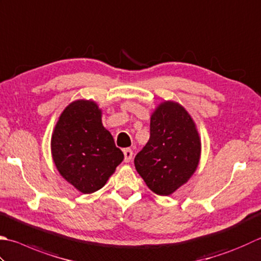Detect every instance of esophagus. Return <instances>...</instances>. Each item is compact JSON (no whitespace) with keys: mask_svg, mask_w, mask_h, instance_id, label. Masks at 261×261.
Returning <instances> with one entry per match:
<instances>
[{"mask_svg":"<svg viewBox=\"0 0 261 261\" xmlns=\"http://www.w3.org/2000/svg\"><path fill=\"white\" fill-rule=\"evenodd\" d=\"M123 154H124V162L129 163L132 158V155H134V151H132L130 148H125L123 150Z\"/></svg>","mask_w":261,"mask_h":261,"instance_id":"1","label":"esophagus"}]
</instances>
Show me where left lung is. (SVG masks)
I'll return each instance as SVG.
<instances>
[{"instance_id":"obj_1","label":"left lung","mask_w":261,"mask_h":261,"mask_svg":"<svg viewBox=\"0 0 261 261\" xmlns=\"http://www.w3.org/2000/svg\"><path fill=\"white\" fill-rule=\"evenodd\" d=\"M200 155V136L191 115L181 104L165 100L152 112L150 138L135 166L152 192L170 196L193 175Z\"/></svg>"}]
</instances>
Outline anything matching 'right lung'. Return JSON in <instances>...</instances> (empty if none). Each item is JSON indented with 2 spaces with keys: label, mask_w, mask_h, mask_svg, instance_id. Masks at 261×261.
<instances>
[{
  "label": "right lung",
  "mask_w": 261,
  "mask_h": 261,
  "mask_svg": "<svg viewBox=\"0 0 261 261\" xmlns=\"http://www.w3.org/2000/svg\"><path fill=\"white\" fill-rule=\"evenodd\" d=\"M50 150L61 176L85 195L103 188L124 158L91 99H76L65 107L53 130Z\"/></svg>",
  "instance_id": "right-lung-1"
}]
</instances>
